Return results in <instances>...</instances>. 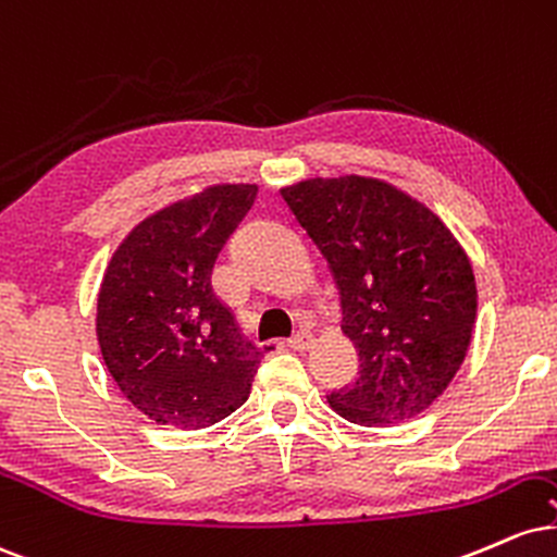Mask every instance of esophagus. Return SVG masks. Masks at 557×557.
I'll return each instance as SVG.
<instances>
[{
    "instance_id": "esophagus-1",
    "label": "esophagus",
    "mask_w": 557,
    "mask_h": 557,
    "mask_svg": "<svg viewBox=\"0 0 557 557\" xmlns=\"http://www.w3.org/2000/svg\"><path fill=\"white\" fill-rule=\"evenodd\" d=\"M312 342H315V338H312L310 331H297L289 338V346H292V349H297V351H305V349H310Z\"/></svg>"
}]
</instances>
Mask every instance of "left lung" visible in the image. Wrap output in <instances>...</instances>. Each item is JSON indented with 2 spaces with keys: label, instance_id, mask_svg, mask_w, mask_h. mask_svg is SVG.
Listing matches in <instances>:
<instances>
[{
  "label": "left lung",
  "instance_id": "1",
  "mask_svg": "<svg viewBox=\"0 0 557 557\" xmlns=\"http://www.w3.org/2000/svg\"><path fill=\"white\" fill-rule=\"evenodd\" d=\"M286 206L329 260L355 385L333 391L344 420L381 428L422 414L459 372L476 318L474 271L459 239L420 200L372 176L297 182Z\"/></svg>",
  "mask_w": 557,
  "mask_h": 557
}]
</instances>
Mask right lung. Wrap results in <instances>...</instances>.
I'll return each mask as SVG.
<instances>
[{
	"mask_svg": "<svg viewBox=\"0 0 557 557\" xmlns=\"http://www.w3.org/2000/svg\"><path fill=\"white\" fill-rule=\"evenodd\" d=\"M258 185H213L143 219L103 273L96 307L101 357L135 409L156 424L211 428L247 401L263 351L245 342L211 273L252 208Z\"/></svg>",
	"mask_w": 557,
	"mask_h": 557,
	"instance_id": "right-lung-1",
	"label": "right lung"
}]
</instances>
